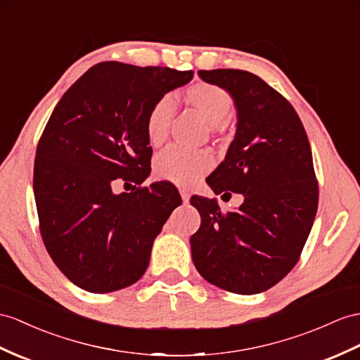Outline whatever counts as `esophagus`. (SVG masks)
I'll list each match as a JSON object with an SVG mask.
<instances>
[{
	"label": "esophagus",
	"instance_id": "1",
	"mask_svg": "<svg viewBox=\"0 0 360 360\" xmlns=\"http://www.w3.org/2000/svg\"><path fill=\"white\" fill-rule=\"evenodd\" d=\"M180 195H181V200L185 201V203H188V201H189V197H191L189 191H188V189H185V188H181V189H180Z\"/></svg>",
	"mask_w": 360,
	"mask_h": 360
}]
</instances>
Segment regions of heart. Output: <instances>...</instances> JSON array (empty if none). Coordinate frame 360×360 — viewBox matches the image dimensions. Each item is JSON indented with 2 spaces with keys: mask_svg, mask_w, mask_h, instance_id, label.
<instances>
[{
  "mask_svg": "<svg viewBox=\"0 0 360 360\" xmlns=\"http://www.w3.org/2000/svg\"><path fill=\"white\" fill-rule=\"evenodd\" d=\"M188 103L197 108L209 122L214 131H221V122L227 119L233 99L229 91L209 82H197L188 86L183 93ZM174 116V102L171 96H162L148 111L145 131L150 143L162 145L169 134V125ZM214 165V157L205 150H185L180 146H169L163 150L154 160V172L165 181L179 186H192Z\"/></svg>",
  "mask_w": 360,
  "mask_h": 360,
  "instance_id": "heart-1",
  "label": "heart"
}]
</instances>
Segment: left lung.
I'll use <instances>...</instances> for the list:
<instances>
[{
  "label": "left lung",
  "instance_id": "obj_1",
  "mask_svg": "<svg viewBox=\"0 0 360 360\" xmlns=\"http://www.w3.org/2000/svg\"><path fill=\"white\" fill-rule=\"evenodd\" d=\"M198 76L229 91L238 116L226 159L206 181L215 194L232 191L244 201L224 214L215 198H191L201 217L192 261L223 290L261 293L295 267L316 217L311 148L290 102L257 75L218 68Z\"/></svg>",
  "mask_w": 360,
  "mask_h": 360
}]
</instances>
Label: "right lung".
<instances>
[{
  "label": "right lung",
  "instance_id": "add662e5",
  "mask_svg": "<svg viewBox=\"0 0 360 360\" xmlns=\"http://www.w3.org/2000/svg\"><path fill=\"white\" fill-rule=\"evenodd\" d=\"M194 72L116 60L86 70L64 93L37 148L33 191L39 231L58 269L91 293L137 283L180 195L166 183L114 194L111 181L143 183L153 148L145 119Z\"/></svg>",
  "mask_w": 360,
  "mask_h": 360
}]
</instances>
